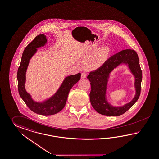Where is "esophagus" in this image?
<instances>
[{
  "instance_id": "obj_1",
  "label": "esophagus",
  "mask_w": 159,
  "mask_h": 159,
  "mask_svg": "<svg viewBox=\"0 0 159 159\" xmlns=\"http://www.w3.org/2000/svg\"><path fill=\"white\" fill-rule=\"evenodd\" d=\"M87 76V75L85 74V72H82L81 74V78H85Z\"/></svg>"
}]
</instances>
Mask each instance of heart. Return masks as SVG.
Wrapping results in <instances>:
<instances>
[{"label": "heart", "instance_id": "obj_1", "mask_svg": "<svg viewBox=\"0 0 159 159\" xmlns=\"http://www.w3.org/2000/svg\"><path fill=\"white\" fill-rule=\"evenodd\" d=\"M108 53L109 51L107 48H101L93 56L86 58L83 65L87 69L89 70L99 68L104 64L108 57Z\"/></svg>", "mask_w": 159, "mask_h": 159}]
</instances>
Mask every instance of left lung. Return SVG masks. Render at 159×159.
<instances>
[{
	"instance_id": "obj_1",
	"label": "left lung",
	"mask_w": 159,
	"mask_h": 159,
	"mask_svg": "<svg viewBox=\"0 0 159 159\" xmlns=\"http://www.w3.org/2000/svg\"><path fill=\"white\" fill-rule=\"evenodd\" d=\"M128 64L135 77V85L136 95L129 104L122 107H113L105 99V91L109 73L121 63ZM143 74L139 66V58L136 52L132 49H126L112 56L98 69L91 71L87 79L91 82L89 99L92 106L97 112L107 116H119L126 112L139 99L141 88Z\"/></svg>"
}]
</instances>
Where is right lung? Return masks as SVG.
Masks as SVG:
<instances>
[{
    "label": "right lung",
    "instance_id": "obj_1",
    "mask_svg": "<svg viewBox=\"0 0 159 159\" xmlns=\"http://www.w3.org/2000/svg\"><path fill=\"white\" fill-rule=\"evenodd\" d=\"M47 41L45 35L39 34L26 47L23 51L20 64L18 70L17 79L20 97L27 107L32 111L38 114L51 116L60 112L64 107L70 89L80 79L81 74L78 73L76 75L69 76L65 78L57 93L48 100L43 103H39L33 101L30 94L27 93L25 89L26 72L29 60L36 53L37 48L43 46L47 43Z\"/></svg>",
    "mask_w": 159,
    "mask_h": 159
}]
</instances>
